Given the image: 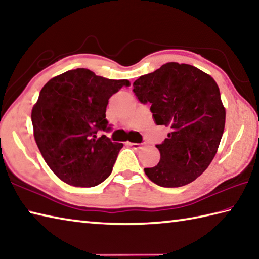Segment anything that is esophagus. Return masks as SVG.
Segmentation results:
<instances>
[{
	"mask_svg": "<svg viewBox=\"0 0 259 259\" xmlns=\"http://www.w3.org/2000/svg\"><path fill=\"white\" fill-rule=\"evenodd\" d=\"M130 146H133V147H140L143 144H137V143H129Z\"/></svg>",
	"mask_w": 259,
	"mask_h": 259,
	"instance_id": "esophagus-1",
	"label": "esophagus"
}]
</instances>
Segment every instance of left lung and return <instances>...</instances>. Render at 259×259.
I'll list each match as a JSON object with an SVG mask.
<instances>
[{
  "instance_id": "obj_1",
  "label": "left lung",
  "mask_w": 259,
  "mask_h": 259,
  "mask_svg": "<svg viewBox=\"0 0 259 259\" xmlns=\"http://www.w3.org/2000/svg\"><path fill=\"white\" fill-rule=\"evenodd\" d=\"M143 104L150 103L157 125L171 129L156 145L161 159L145 168L157 186L176 188L196 180L213 161L222 138L225 109L218 83L190 64L168 62L134 82Z\"/></svg>"
}]
</instances>
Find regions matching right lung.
<instances>
[{
  "label": "right lung",
  "mask_w": 259,
  "mask_h": 259,
  "mask_svg": "<svg viewBox=\"0 0 259 259\" xmlns=\"http://www.w3.org/2000/svg\"><path fill=\"white\" fill-rule=\"evenodd\" d=\"M128 80H113L88 69L69 70L41 88L32 107L34 137L41 156L61 180L95 187L110 177L123 144L98 131H110L106 106Z\"/></svg>",
  "instance_id": "add662e5"
}]
</instances>
